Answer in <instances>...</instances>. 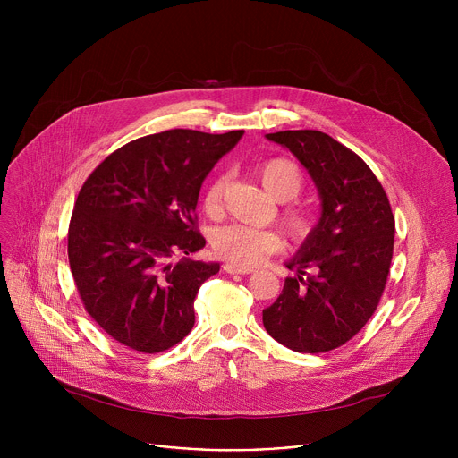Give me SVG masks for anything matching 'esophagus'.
<instances>
[{
    "label": "esophagus",
    "instance_id": "obj_1",
    "mask_svg": "<svg viewBox=\"0 0 458 458\" xmlns=\"http://www.w3.org/2000/svg\"><path fill=\"white\" fill-rule=\"evenodd\" d=\"M223 270L226 272V274H230V276H233V274H251L253 272V268H244V267H237V265H233V263H225L223 265Z\"/></svg>",
    "mask_w": 458,
    "mask_h": 458
}]
</instances>
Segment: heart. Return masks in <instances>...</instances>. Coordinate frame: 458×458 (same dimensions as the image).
Returning <instances> with one entry per match:
<instances>
[{"label": "heart", "mask_w": 458, "mask_h": 458, "mask_svg": "<svg viewBox=\"0 0 458 458\" xmlns=\"http://www.w3.org/2000/svg\"><path fill=\"white\" fill-rule=\"evenodd\" d=\"M257 175L267 191L277 201H290L302 188V172L297 163L286 157H274L257 166ZM225 179L214 177L203 193L205 212L216 216L223 203ZM284 226L293 239H304L311 230V219L304 210L284 212ZM279 235L272 230L248 225H228L216 230L212 237L214 251L237 267H253L279 248Z\"/></svg>", "instance_id": "b5f03b06"}]
</instances>
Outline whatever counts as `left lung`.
<instances>
[{"label": "left lung", "mask_w": 458, "mask_h": 458, "mask_svg": "<svg viewBox=\"0 0 458 458\" xmlns=\"http://www.w3.org/2000/svg\"><path fill=\"white\" fill-rule=\"evenodd\" d=\"M267 140L308 170L320 217L286 263L295 276L263 310V324L293 352H330L359 334L377 310L394 257L395 219L369 166L328 134L284 130Z\"/></svg>", "instance_id": "1"}]
</instances>
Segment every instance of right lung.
Segmentation results:
<instances>
[{
  "mask_svg": "<svg viewBox=\"0 0 458 458\" xmlns=\"http://www.w3.org/2000/svg\"><path fill=\"white\" fill-rule=\"evenodd\" d=\"M244 130H166L110 154L85 181L69 226V263L89 315L123 346L159 353L193 328V301L219 263L188 259L201 184ZM179 256V259L174 257Z\"/></svg>",
  "mask_w": 458,
  "mask_h": 458,
  "instance_id": "add662e5",
  "label": "right lung"
}]
</instances>
